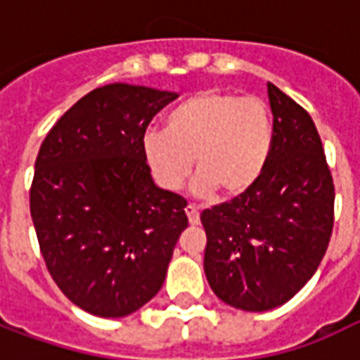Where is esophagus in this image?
I'll use <instances>...</instances> for the list:
<instances>
[{
    "mask_svg": "<svg viewBox=\"0 0 360 360\" xmlns=\"http://www.w3.org/2000/svg\"><path fill=\"white\" fill-rule=\"evenodd\" d=\"M185 212H187V218L188 221H191V226H196V224L200 221V212H198V208H196L195 204H188L187 208H185Z\"/></svg>",
    "mask_w": 360,
    "mask_h": 360,
    "instance_id": "esophagus-1",
    "label": "esophagus"
}]
</instances>
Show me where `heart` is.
<instances>
[{"label": "heart", "mask_w": 360, "mask_h": 360, "mask_svg": "<svg viewBox=\"0 0 360 360\" xmlns=\"http://www.w3.org/2000/svg\"><path fill=\"white\" fill-rule=\"evenodd\" d=\"M274 148V117L260 98L224 90L193 94L167 115L165 131H148L142 152L154 179L177 191L193 172L196 191L224 198L245 195L264 175Z\"/></svg>", "instance_id": "obj_1"}]
</instances>
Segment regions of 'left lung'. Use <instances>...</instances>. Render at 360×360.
Here are the masks:
<instances>
[{
	"mask_svg": "<svg viewBox=\"0 0 360 360\" xmlns=\"http://www.w3.org/2000/svg\"><path fill=\"white\" fill-rule=\"evenodd\" d=\"M268 96L274 148L264 175L200 214L212 291L247 312L289 301L320 266L333 229L335 187L316 125L271 82Z\"/></svg>",
	"mask_w": 360,
	"mask_h": 360,
	"instance_id": "left-lung-1",
	"label": "left lung"
}]
</instances>
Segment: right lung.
I'll return each mask as SVG.
<instances>
[{
    "instance_id": "obj_1",
    "label": "right lung",
    "mask_w": 360,
    "mask_h": 360,
    "mask_svg": "<svg viewBox=\"0 0 360 360\" xmlns=\"http://www.w3.org/2000/svg\"><path fill=\"white\" fill-rule=\"evenodd\" d=\"M173 92L113 82L82 96L46 134L30 185L46 268L67 299L121 318L162 289L188 226L183 196L158 188L142 141Z\"/></svg>"
}]
</instances>
